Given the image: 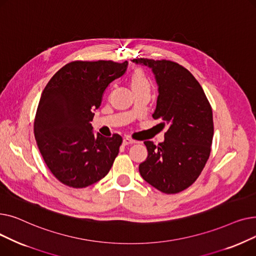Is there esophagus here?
<instances>
[{"instance_id": "1", "label": "esophagus", "mask_w": 256, "mask_h": 256, "mask_svg": "<svg viewBox=\"0 0 256 256\" xmlns=\"http://www.w3.org/2000/svg\"><path fill=\"white\" fill-rule=\"evenodd\" d=\"M135 143H137V141L130 137H126L124 139V145H130V144H135Z\"/></svg>"}]
</instances>
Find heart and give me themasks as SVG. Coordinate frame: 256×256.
<instances>
[{
    "label": "heart",
    "instance_id": "b5f03b06",
    "mask_svg": "<svg viewBox=\"0 0 256 256\" xmlns=\"http://www.w3.org/2000/svg\"><path fill=\"white\" fill-rule=\"evenodd\" d=\"M130 83L134 91L140 89H150L152 86L148 76L140 68H137L132 72L130 76Z\"/></svg>",
    "mask_w": 256,
    "mask_h": 256
}]
</instances>
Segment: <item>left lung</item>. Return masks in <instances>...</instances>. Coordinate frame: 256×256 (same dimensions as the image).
I'll use <instances>...</instances> for the list:
<instances>
[{
    "mask_svg": "<svg viewBox=\"0 0 256 256\" xmlns=\"http://www.w3.org/2000/svg\"><path fill=\"white\" fill-rule=\"evenodd\" d=\"M150 66L158 85L154 119L168 130L165 141H145L148 156L139 165L141 176L156 190L176 194L191 184L204 170L214 136L212 111L206 93L194 76L170 60L134 59Z\"/></svg>",
    "mask_w": 256,
    "mask_h": 256,
    "instance_id": "obj_1",
    "label": "left lung"
}]
</instances>
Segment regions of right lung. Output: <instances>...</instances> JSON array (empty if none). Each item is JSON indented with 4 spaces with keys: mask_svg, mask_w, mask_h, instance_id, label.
Here are the masks:
<instances>
[{
    "mask_svg": "<svg viewBox=\"0 0 256 256\" xmlns=\"http://www.w3.org/2000/svg\"><path fill=\"white\" fill-rule=\"evenodd\" d=\"M128 61L67 63L46 84L34 119V135L44 163L60 182L80 189L110 171L122 138L94 136L91 121L104 89L122 76Z\"/></svg>",
    "mask_w": 256,
    "mask_h": 256,
    "instance_id": "obj_1",
    "label": "right lung"
}]
</instances>
